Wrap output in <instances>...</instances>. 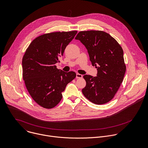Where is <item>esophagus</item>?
Returning <instances> with one entry per match:
<instances>
[{
	"instance_id": "esophagus-1",
	"label": "esophagus",
	"mask_w": 148,
	"mask_h": 148,
	"mask_svg": "<svg viewBox=\"0 0 148 148\" xmlns=\"http://www.w3.org/2000/svg\"><path fill=\"white\" fill-rule=\"evenodd\" d=\"M82 77H83L82 75H81V74H80L77 73V74H76V78H82Z\"/></svg>"
}]
</instances>
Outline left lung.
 I'll list each match as a JSON object with an SVG mask.
<instances>
[{
  "instance_id": "left-lung-1",
  "label": "left lung",
  "mask_w": 148,
  "mask_h": 148,
  "mask_svg": "<svg viewBox=\"0 0 148 148\" xmlns=\"http://www.w3.org/2000/svg\"><path fill=\"white\" fill-rule=\"evenodd\" d=\"M75 39L85 46L92 66L97 70L96 77L84 75L86 84L82 93L95 104L109 102L120 88L126 70L122 47L102 31H81Z\"/></svg>"
}]
</instances>
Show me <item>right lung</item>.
<instances>
[{
    "label": "right lung",
    "instance_id": "obj_1",
    "mask_svg": "<svg viewBox=\"0 0 148 148\" xmlns=\"http://www.w3.org/2000/svg\"><path fill=\"white\" fill-rule=\"evenodd\" d=\"M77 33L45 34L34 39L27 49L22 60L23 79L33 100L42 108L55 107L66 85L76 77L75 72L59 70L55 64Z\"/></svg>",
    "mask_w": 148,
    "mask_h": 148
}]
</instances>
